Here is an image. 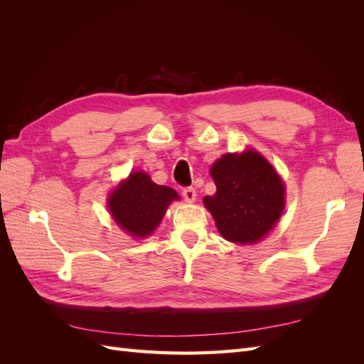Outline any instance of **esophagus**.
<instances>
[{
    "label": "esophagus",
    "instance_id": "1",
    "mask_svg": "<svg viewBox=\"0 0 364 364\" xmlns=\"http://www.w3.org/2000/svg\"><path fill=\"white\" fill-rule=\"evenodd\" d=\"M182 196L186 202H194L196 200V190L193 186H185L182 188Z\"/></svg>",
    "mask_w": 364,
    "mask_h": 364
}]
</instances>
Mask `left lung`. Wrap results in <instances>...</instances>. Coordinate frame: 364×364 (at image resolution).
<instances>
[{
	"label": "left lung",
	"instance_id": "8db88e82",
	"mask_svg": "<svg viewBox=\"0 0 364 364\" xmlns=\"http://www.w3.org/2000/svg\"><path fill=\"white\" fill-rule=\"evenodd\" d=\"M217 191L205 206L226 240L255 243L278 222L284 209V183L259 153L225 155L211 167Z\"/></svg>",
	"mask_w": 364,
	"mask_h": 364
}]
</instances>
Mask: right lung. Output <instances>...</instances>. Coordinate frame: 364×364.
Wrapping results in <instances>:
<instances>
[{
	"mask_svg": "<svg viewBox=\"0 0 364 364\" xmlns=\"http://www.w3.org/2000/svg\"><path fill=\"white\" fill-rule=\"evenodd\" d=\"M174 199L179 196L170 186L156 185L149 174L135 171L112 193L109 209L121 229L134 237H147Z\"/></svg>",
	"mask_w": 364,
	"mask_h": 364,
	"instance_id": "1",
	"label": "right lung"
}]
</instances>
